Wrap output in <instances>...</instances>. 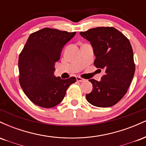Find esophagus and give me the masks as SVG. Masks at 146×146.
Listing matches in <instances>:
<instances>
[{"mask_svg":"<svg viewBox=\"0 0 146 146\" xmlns=\"http://www.w3.org/2000/svg\"><path fill=\"white\" fill-rule=\"evenodd\" d=\"M76 79H77V81H78V82H84V81H85L84 79L82 78L81 77L78 76V77H77V78H76Z\"/></svg>","mask_w":146,"mask_h":146,"instance_id":"1","label":"esophagus"}]
</instances>
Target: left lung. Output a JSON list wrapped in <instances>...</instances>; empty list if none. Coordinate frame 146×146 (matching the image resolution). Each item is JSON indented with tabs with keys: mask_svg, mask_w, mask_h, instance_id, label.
Returning <instances> with one entry per match:
<instances>
[{
	"mask_svg": "<svg viewBox=\"0 0 146 146\" xmlns=\"http://www.w3.org/2000/svg\"><path fill=\"white\" fill-rule=\"evenodd\" d=\"M91 44L96 59L94 65L104 71L101 81H88L93 90L87 101L97 107H110L119 102L128 91L135 71L133 51L130 41L113 27L93 28L80 32Z\"/></svg>",
	"mask_w": 146,
	"mask_h": 146,
	"instance_id": "obj_1",
	"label": "left lung"
}]
</instances>
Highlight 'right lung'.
<instances>
[{"label":"right lung","mask_w":146,"mask_h":146,"mask_svg":"<svg viewBox=\"0 0 146 146\" xmlns=\"http://www.w3.org/2000/svg\"><path fill=\"white\" fill-rule=\"evenodd\" d=\"M76 32L43 28L30 35L18 60L19 82L25 94L33 104L49 108L62 101L75 77L62 80L54 76L55 64L63 46Z\"/></svg>","instance_id":"add662e5"}]
</instances>
